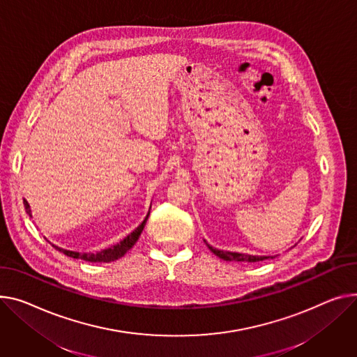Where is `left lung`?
<instances>
[{
	"instance_id": "obj_1",
	"label": "left lung",
	"mask_w": 357,
	"mask_h": 357,
	"mask_svg": "<svg viewBox=\"0 0 357 357\" xmlns=\"http://www.w3.org/2000/svg\"><path fill=\"white\" fill-rule=\"evenodd\" d=\"M208 245V244H206ZM208 248L218 255L220 258L225 259V261H245V263H258V261H264L268 258H274V257H258V255H250V254H240V252H231V251H221L217 248H212L211 245H208Z\"/></svg>"
}]
</instances>
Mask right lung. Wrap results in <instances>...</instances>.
I'll return each instance as SVG.
<instances>
[{
    "instance_id": "add662e5",
    "label": "right lung",
    "mask_w": 357,
    "mask_h": 357,
    "mask_svg": "<svg viewBox=\"0 0 357 357\" xmlns=\"http://www.w3.org/2000/svg\"><path fill=\"white\" fill-rule=\"evenodd\" d=\"M24 206H26L27 213L31 217V211H30V206H29V202H27V201H24ZM148 217H149V213L146 215V218L144 220V222H142L135 231H132L128 236H125V238H123L121 243L113 245V247H110V248H106V250H103V251H99V252H94V254H93V252H87V254L83 252V254H80V252H75V251L61 250V248H59V247H56V245H53V247H54L56 250L61 251L64 255L71 257V258L84 259V261H89V263H110V261H114V259H117V258L123 257V255L136 244V241L139 240V236H140L142 231H144V228H145V225H146Z\"/></svg>"
}]
</instances>
